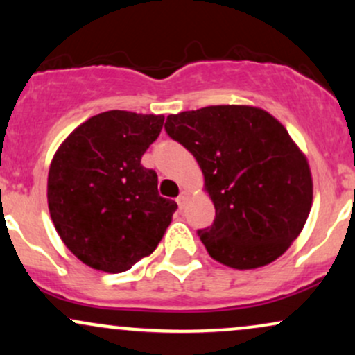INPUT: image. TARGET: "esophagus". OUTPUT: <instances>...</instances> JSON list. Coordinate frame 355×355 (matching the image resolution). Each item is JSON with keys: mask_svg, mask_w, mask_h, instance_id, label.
Instances as JSON below:
<instances>
[{"mask_svg": "<svg viewBox=\"0 0 355 355\" xmlns=\"http://www.w3.org/2000/svg\"><path fill=\"white\" fill-rule=\"evenodd\" d=\"M189 197H190V195L187 193V191H182V193L178 195L177 203H178V207H180V209H183V207L187 205V202H189Z\"/></svg>", "mask_w": 355, "mask_h": 355, "instance_id": "esophagus-1", "label": "esophagus"}]
</instances>
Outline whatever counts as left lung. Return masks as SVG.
I'll use <instances>...</instances> for the list:
<instances>
[{
  "label": "left lung",
  "mask_w": 355,
  "mask_h": 355,
  "mask_svg": "<svg viewBox=\"0 0 355 355\" xmlns=\"http://www.w3.org/2000/svg\"><path fill=\"white\" fill-rule=\"evenodd\" d=\"M165 132L200 165L215 205L198 237L211 259L245 270L274 262L312 207L307 158L266 110L217 105L166 116Z\"/></svg>",
  "instance_id": "left-lung-1"
}]
</instances>
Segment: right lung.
<instances>
[{
    "label": "right lung",
    "instance_id": "1",
    "mask_svg": "<svg viewBox=\"0 0 355 355\" xmlns=\"http://www.w3.org/2000/svg\"><path fill=\"white\" fill-rule=\"evenodd\" d=\"M164 115L112 110L81 123L61 144L48 173V209L71 254L88 267L120 274L150 255L177 203L158 195L141 157Z\"/></svg>",
    "mask_w": 355,
    "mask_h": 355
}]
</instances>
